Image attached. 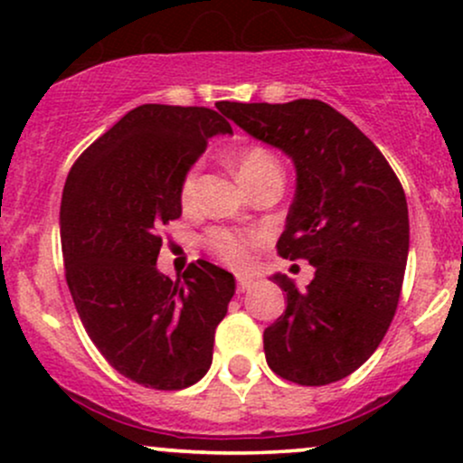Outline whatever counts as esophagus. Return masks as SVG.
I'll list each match as a JSON object with an SVG mask.
<instances>
[{
    "label": "esophagus",
    "mask_w": 463,
    "mask_h": 463,
    "mask_svg": "<svg viewBox=\"0 0 463 463\" xmlns=\"http://www.w3.org/2000/svg\"><path fill=\"white\" fill-rule=\"evenodd\" d=\"M254 285L252 276H237V291H246Z\"/></svg>",
    "instance_id": "obj_1"
}]
</instances>
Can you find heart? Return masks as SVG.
Masks as SVG:
<instances>
[{
    "label": "heart",
    "instance_id": "heart-1",
    "mask_svg": "<svg viewBox=\"0 0 463 463\" xmlns=\"http://www.w3.org/2000/svg\"><path fill=\"white\" fill-rule=\"evenodd\" d=\"M265 167H276V158L263 147H250L239 158V176L248 178L254 172ZM198 194V165L187 169L183 183H180V200L184 206H191ZM261 241V237L254 232H239L231 228H215L206 235V248L215 254L220 261H224L232 268H243L250 261V250Z\"/></svg>",
    "mask_w": 463,
    "mask_h": 463
}]
</instances>
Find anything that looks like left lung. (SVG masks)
<instances>
[{
    "instance_id": "1",
    "label": "left lung",
    "mask_w": 463,
    "mask_h": 463,
    "mask_svg": "<svg viewBox=\"0 0 463 463\" xmlns=\"http://www.w3.org/2000/svg\"><path fill=\"white\" fill-rule=\"evenodd\" d=\"M217 109L291 158L296 195L276 248L316 268L305 289L272 276L287 307L265 328V359L291 383H335L370 359L396 313L409 252L405 191L379 147L320 99Z\"/></svg>"
}]
</instances>
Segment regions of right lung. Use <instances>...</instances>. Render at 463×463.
<instances>
[{
	"label": "right lung",
	"instance_id": "add662e5",
	"mask_svg": "<svg viewBox=\"0 0 463 463\" xmlns=\"http://www.w3.org/2000/svg\"><path fill=\"white\" fill-rule=\"evenodd\" d=\"M215 135H232L222 110L137 106L82 152L62 189L80 320L119 374L152 390H183L209 372L235 294V276L202 259L176 280L156 269L163 226L183 213L180 183Z\"/></svg>",
	"mask_w": 463,
	"mask_h": 463
}]
</instances>
